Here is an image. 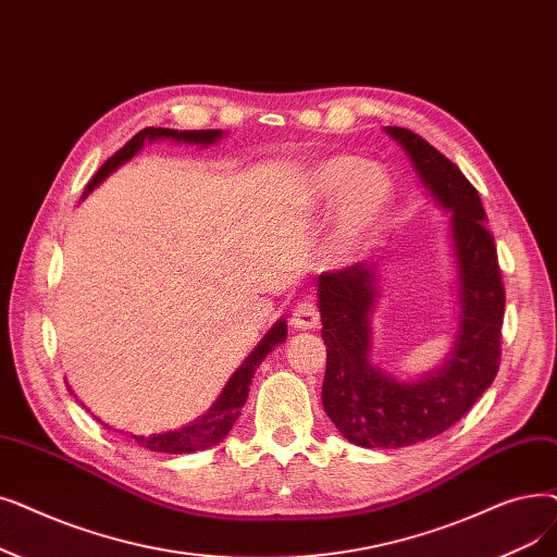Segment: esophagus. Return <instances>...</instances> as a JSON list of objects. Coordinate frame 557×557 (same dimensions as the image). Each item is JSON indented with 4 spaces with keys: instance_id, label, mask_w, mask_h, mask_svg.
I'll use <instances>...</instances> for the list:
<instances>
[{
    "instance_id": "34e87169",
    "label": "esophagus",
    "mask_w": 557,
    "mask_h": 557,
    "mask_svg": "<svg viewBox=\"0 0 557 557\" xmlns=\"http://www.w3.org/2000/svg\"><path fill=\"white\" fill-rule=\"evenodd\" d=\"M321 323V313L311 302H298L292 313V325L296 330H313Z\"/></svg>"
}]
</instances>
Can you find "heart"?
<instances>
[{
    "label": "heart",
    "mask_w": 557,
    "mask_h": 557,
    "mask_svg": "<svg viewBox=\"0 0 557 557\" xmlns=\"http://www.w3.org/2000/svg\"><path fill=\"white\" fill-rule=\"evenodd\" d=\"M394 177L382 163L338 154L321 161L307 180V202L311 207L330 205L332 252L336 257L355 255L375 234L394 202Z\"/></svg>",
    "instance_id": "heart-1"
}]
</instances>
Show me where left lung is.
<instances>
[{"instance_id":"obj_1","label":"left lung","mask_w":557,"mask_h":557,"mask_svg":"<svg viewBox=\"0 0 557 557\" xmlns=\"http://www.w3.org/2000/svg\"><path fill=\"white\" fill-rule=\"evenodd\" d=\"M446 213L455 263L457 330L437 369L398 380L371 361L373 309L382 296L377 263L319 277L327 364L321 400L344 437L361 448H403L437 437L462 419L494 382L500 361L505 292L494 236L478 190L419 134L386 127Z\"/></svg>"}]
</instances>
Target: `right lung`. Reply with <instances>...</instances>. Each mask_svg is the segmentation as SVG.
Wrapping results in <instances>:
<instances>
[{
    "instance_id": "obj_1",
    "label": "right lung",
    "mask_w": 557,
    "mask_h": 557,
    "mask_svg": "<svg viewBox=\"0 0 557 557\" xmlns=\"http://www.w3.org/2000/svg\"><path fill=\"white\" fill-rule=\"evenodd\" d=\"M221 138H225L223 129H196V132H180V129H163V127H148L138 132L123 150H117L111 159L104 161V165L100 168L95 177L88 182L84 198H88V193H92L98 188L111 173H115L120 165H125L127 161H132L140 150L145 143H154V140H173V143H184V145H200V148H209V145L219 143ZM82 198V200H84ZM286 342V321L280 319L269 332L263 334L261 342L255 346V350L246 357L244 364H240L232 377L227 380L225 389L221 392V396L215 398V403L207 409L202 417H198L193 423L177 428V430H168V432H157V434H134V432H125L129 440H134L140 448H148L152 453H171V455H180V453H196V450H205L211 448L219 442H223L232 425L236 423V419L240 417V407L246 405L248 400V392H250V382L255 377V371L259 369L261 361L265 359L275 346ZM70 389V386H67ZM70 394H75L70 389ZM98 419V417H95ZM102 423V419H98ZM107 425V423H102ZM111 428V425H107Z\"/></svg>"
}]
</instances>
